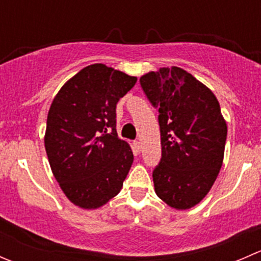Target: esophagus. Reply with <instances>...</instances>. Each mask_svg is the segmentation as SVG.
Wrapping results in <instances>:
<instances>
[{"label": "esophagus", "instance_id": "34e87169", "mask_svg": "<svg viewBox=\"0 0 261 261\" xmlns=\"http://www.w3.org/2000/svg\"><path fill=\"white\" fill-rule=\"evenodd\" d=\"M133 149H134V152L139 154V152H140V150H141L140 141H134V143H133Z\"/></svg>", "mask_w": 261, "mask_h": 261}]
</instances>
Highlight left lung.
Returning a JSON list of instances; mask_svg holds the SVG:
<instances>
[{"label":"left lung","mask_w":261,"mask_h":261,"mask_svg":"<svg viewBox=\"0 0 261 261\" xmlns=\"http://www.w3.org/2000/svg\"><path fill=\"white\" fill-rule=\"evenodd\" d=\"M159 109L162 159L152 172L156 196L175 210L198 204L212 188L223 162L227 125L208 87L178 67L140 78Z\"/></svg>","instance_id":"obj_1"}]
</instances>
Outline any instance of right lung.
<instances>
[{"label":"right lung","mask_w":261,"mask_h":261,"mask_svg":"<svg viewBox=\"0 0 261 261\" xmlns=\"http://www.w3.org/2000/svg\"><path fill=\"white\" fill-rule=\"evenodd\" d=\"M138 78L97 63L83 68L51 102L44 136L55 179L67 198L96 210L120 193L134 162L116 131V105Z\"/></svg>","instance_id":"obj_1"}]
</instances>
